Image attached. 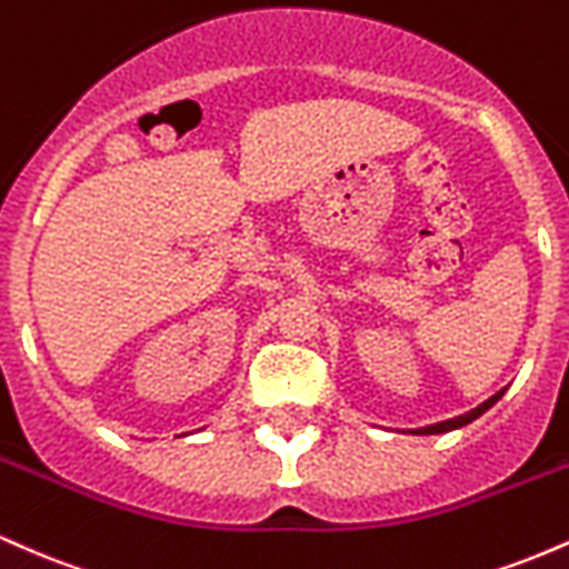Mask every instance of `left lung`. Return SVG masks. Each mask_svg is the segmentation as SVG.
<instances>
[{
    "label": "left lung",
    "instance_id": "1",
    "mask_svg": "<svg viewBox=\"0 0 569 569\" xmlns=\"http://www.w3.org/2000/svg\"><path fill=\"white\" fill-rule=\"evenodd\" d=\"M502 393H506V390H500V393H495L492 398H487V401L481 403V407H476V409H471V411H466V415H460V417H452V420L436 422V426L420 428V430H415V433H420V436H430V433H447V430H455V428H462V426H468V422H473L476 417H481V415H485V411H487L489 407H492V403H498L500 398H502Z\"/></svg>",
    "mask_w": 569,
    "mask_h": 569
}]
</instances>
